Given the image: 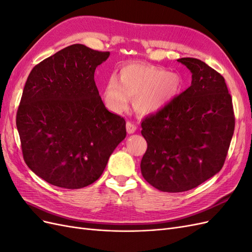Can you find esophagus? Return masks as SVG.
I'll use <instances>...</instances> for the list:
<instances>
[{
  "label": "esophagus",
  "mask_w": 252,
  "mask_h": 252,
  "mask_svg": "<svg viewBox=\"0 0 252 252\" xmlns=\"http://www.w3.org/2000/svg\"><path fill=\"white\" fill-rule=\"evenodd\" d=\"M138 127H136L135 124H133L132 122H127L126 123V130L128 133H134Z\"/></svg>",
  "instance_id": "34e87169"
}]
</instances>
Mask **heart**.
<instances>
[{"mask_svg":"<svg viewBox=\"0 0 252 252\" xmlns=\"http://www.w3.org/2000/svg\"><path fill=\"white\" fill-rule=\"evenodd\" d=\"M182 89L183 80L178 73L156 66L129 64L122 68L120 80L116 77L108 80L104 96L114 111L125 110L129 97L135 98V110L147 116L167 107Z\"/></svg>","mask_w":252,"mask_h":252,"instance_id":"1","label":"heart"}]
</instances>
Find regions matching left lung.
I'll return each instance as SVG.
<instances>
[{"label": "left lung", "mask_w": 252, "mask_h": 252, "mask_svg": "<svg viewBox=\"0 0 252 252\" xmlns=\"http://www.w3.org/2000/svg\"><path fill=\"white\" fill-rule=\"evenodd\" d=\"M178 62L192 73L191 85L142 122L147 150L141 172L164 192L187 191L217 174L234 131L232 98L225 79L201 60L182 58Z\"/></svg>", "instance_id": "left-lung-1"}]
</instances>
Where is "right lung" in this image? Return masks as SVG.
Listing matches in <instances>:
<instances>
[{
	"label": "right lung",
	"instance_id": "1",
	"mask_svg": "<svg viewBox=\"0 0 252 252\" xmlns=\"http://www.w3.org/2000/svg\"><path fill=\"white\" fill-rule=\"evenodd\" d=\"M109 55L73 44L28 75L17 112L23 158L51 185L93 184L125 139V120L105 107L94 82L95 68Z\"/></svg>",
	"mask_w": 252,
	"mask_h": 252
}]
</instances>
